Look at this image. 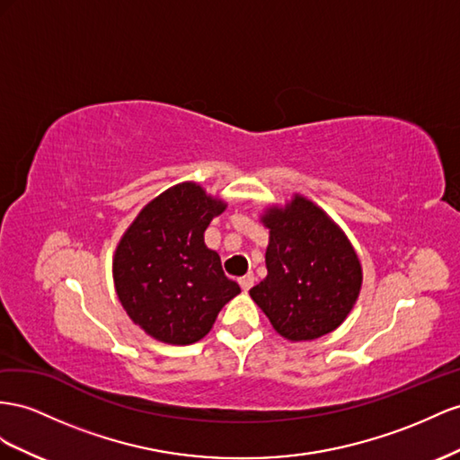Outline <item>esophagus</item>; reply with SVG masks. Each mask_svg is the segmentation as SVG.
<instances>
[{"mask_svg": "<svg viewBox=\"0 0 460 460\" xmlns=\"http://www.w3.org/2000/svg\"><path fill=\"white\" fill-rule=\"evenodd\" d=\"M253 280H255V277L252 275V272H247V275H243V277H240V287H242V290H250L252 287H253Z\"/></svg>", "mask_w": 460, "mask_h": 460, "instance_id": "esophagus-1", "label": "esophagus"}]
</instances>
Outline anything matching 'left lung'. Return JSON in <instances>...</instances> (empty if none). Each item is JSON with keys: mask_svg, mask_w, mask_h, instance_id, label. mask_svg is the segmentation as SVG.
Instances as JSON below:
<instances>
[{"mask_svg": "<svg viewBox=\"0 0 460 460\" xmlns=\"http://www.w3.org/2000/svg\"><path fill=\"white\" fill-rule=\"evenodd\" d=\"M269 228L267 277L250 290L272 329L290 342L339 329L362 290V263L349 235L325 210L294 193L259 217Z\"/></svg>", "mask_w": 460, "mask_h": 460, "instance_id": "obj_1", "label": "left lung"}]
</instances>
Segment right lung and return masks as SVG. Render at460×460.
Returning a JSON list of instances; mask_svg holds the SVG:
<instances>
[{
  "mask_svg": "<svg viewBox=\"0 0 460 460\" xmlns=\"http://www.w3.org/2000/svg\"><path fill=\"white\" fill-rule=\"evenodd\" d=\"M226 201L181 181L148 201L123 232L111 259L118 300L148 337L173 346L201 341L234 296L217 252L205 243Z\"/></svg>",
  "mask_w": 460,
  "mask_h": 460,
  "instance_id": "right-lung-1",
  "label": "right lung"
}]
</instances>
